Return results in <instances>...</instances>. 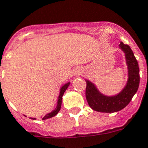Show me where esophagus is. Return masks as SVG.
Instances as JSON below:
<instances>
[{"mask_svg":"<svg viewBox=\"0 0 148 148\" xmlns=\"http://www.w3.org/2000/svg\"><path fill=\"white\" fill-rule=\"evenodd\" d=\"M75 73L76 75H79V70H76V71H75Z\"/></svg>","mask_w":148,"mask_h":148,"instance_id":"esophagus-1","label":"esophagus"}]
</instances>
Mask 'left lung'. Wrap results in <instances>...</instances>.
<instances>
[{"label":"left lung","mask_w":148,"mask_h":148,"mask_svg":"<svg viewBox=\"0 0 148 148\" xmlns=\"http://www.w3.org/2000/svg\"><path fill=\"white\" fill-rule=\"evenodd\" d=\"M119 47L125 55L128 66V81L120 93L115 96H104L100 93L94 83L86 80V97L89 106L94 111L112 113L123 109L136 94L140 84V69L138 62L133 54L130 47L121 42Z\"/></svg>","instance_id":"1"}]
</instances>
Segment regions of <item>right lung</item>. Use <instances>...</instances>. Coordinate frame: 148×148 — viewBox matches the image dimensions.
I'll return each mask as SVG.
<instances>
[{"instance_id": "obj_1", "label": "right lung", "mask_w": 148, "mask_h": 148, "mask_svg": "<svg viewBox=\"0 0 148 148\" xmlns=\"http://www.w3.org/2000/svg\"><path fill=\"white\" fill-rule=\"evenodd\" d=\"M70 83H65V85L63 86H62V88L60 90V94L59 96H58V104H57V107L55 108V109L54 111H52L51 113H48V114H47L45 116H44L42 119L44 120V119H50V118L54 117V115H56L58 113V112L61 109V106H62V96H63V94L65 93V91L66 90V89L68 88V86H69ZM33 119H35V118H33Z\"/></svg>"}]
</instances>
